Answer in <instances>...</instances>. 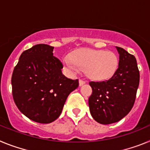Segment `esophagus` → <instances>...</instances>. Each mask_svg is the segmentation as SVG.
Here are the masks:
<instances>
[{
    "label": "esophagus",
    "instance_id": "obj_1",
    "mask_svg": "<svg viewBox=\"0 0 150 150\" xmlns=\"http://www.w3.org/2000/svg\"><path fill=\"white\" fill-rule=\"evenodd\" d=\"M85 83H86V81H84L83 79H79V86H83V85L85 84Z\"/></svg>",
    "mask_w": 150,
    "mask_h": 150
}]
</instances>
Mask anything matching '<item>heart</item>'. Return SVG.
I'll return each mask as SVG.
<instances>
[{
	"label": "heart",
	"instance_id": "heart-1",
	"mask_svg": "<svg viewBox=\"0 0 150 150\" xmlns=\"http://www.w3.org/2000/svg\"><path fill=\"white\" fill-rule=\"evenodd\" d=\"M63 64L71 74L85 70L91 79L103 80L113 76L119 66V59L111 51L82 50L73 52L71 59L64 58Z\"/></svg>",
	"mask_w": 150,
	"mask_h": 150
}]
</instances>
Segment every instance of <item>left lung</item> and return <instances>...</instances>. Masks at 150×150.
Returning a JSON list of instances; mask_svg holds the SVG:
<instances>
[{"instance_id": "left-lung-1", "label": "left lung", "mask_w": 150, "mask_h": 150, "mask_svg": "<svg viewBox=\"0 0 150 150\" xmlns=\"http://www.w3.org/2000/svg\"><path fill=\"white\" fill-rule=\"evenodd\" d=\"M116 49L120 61L113 76L104 81L89 82L92 88L88 98L90 112L100 124L116 122L128 114L134 104L140 83L135 57L121 47Z\"/></svg>"}]
</instances>
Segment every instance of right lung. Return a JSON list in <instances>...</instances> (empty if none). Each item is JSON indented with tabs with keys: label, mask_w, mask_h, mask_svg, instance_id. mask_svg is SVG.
<instances>
[{
	"label": "right lung",
	"mask_w": 150,
	"mask_h": 150,
	"mask_svg": "<svg viewBox=\"0 0 150 150\" xmlns=\"http://www.w3.org/2000/svg\"><path fill=\"white\" fill-rule=\"evenodd\" d=\"M53 46L38 44L24 51L12 75V93L16 105L36 122L50 123L59 118L78 79L66 77L63 64L53 55Z\"/></svg>",
	"instance_id": "add662e5"
}]
</instances>
